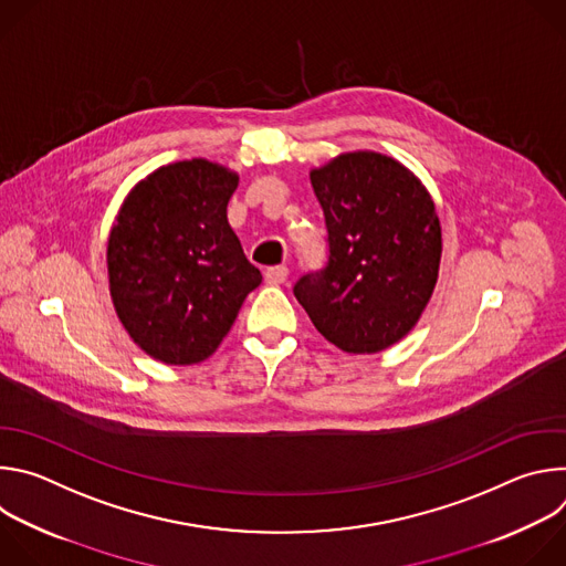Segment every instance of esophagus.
Listing matches in <instances>:
<instances>
[{"label":"esophagus","mask_w":566,"mask_h":566,"mask_svg":"<svg viewBox=\"0 0 566 566\" xmlns=\"http://www.w3.org/2000/svg\"><path fill=\"white\" fill-rule=\"evenodd\" d=\"M286 277H289V269L286 266H271V269L264 271V280L269 284H282V282H286Z\"/></svg>","instance_id":"34e87169"}]
</instances>
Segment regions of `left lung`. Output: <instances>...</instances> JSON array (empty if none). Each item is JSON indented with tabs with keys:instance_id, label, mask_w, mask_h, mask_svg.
<instances>
[{
	"instance_id": "1",
	"label": "left lung",
	"mask_w": 566,
	"mask_h": 566,
	"mask_svg": "<svg viewBox=\"0 0 566 566\" xmlns=\"http://www.w3.org/2000/svg\"><path fill=\"white\" fill-rule=\"evenodd\" d=\"M329 255L293 293L315 329L349 354H376L406 336L432 297L441 226L421 181L398 160L349 151L311 172Z\"/></svg>"
}]
</instances>
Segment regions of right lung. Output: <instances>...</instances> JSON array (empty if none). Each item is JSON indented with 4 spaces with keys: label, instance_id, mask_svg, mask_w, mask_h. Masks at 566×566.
I'll use <instances>...</instances> for the list:
<instances>
[{
    "label": "right lung",
    "instance_id": "add662e5",
    "mask_svg": "<svg viewBox=\"0 0 566 566\" xmlns=\"http://www.w3.org/2000/svg\"><path fill=\"white\" fill-rule=\"evenodd\" d=\"M237 184L206 158L179 160L143 179L116 217L112 300L132 340L160 363L206 360L262 284L226 217Z\"/></svg>",
    "mask_w": 566,
    "mask_h": 566
}]
</instances>
